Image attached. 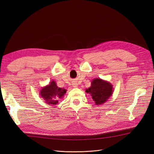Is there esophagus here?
<instances>
[{
  "instance_id": "obj_1",
  "label": "esophagus",
  "mask_w": 154,
  "mask_h": 154,
  "mask_svg": "<svg viewBox=\"0 0 154 154\" xmlns=\"http://www.w3.org/2000/svg\"><path fill=\"white\" fill-rule=\"evenodd\" d=\"M77 86H78V85H77V84H75V85H73V87H76Z\"/></svg>"
}]
</instances>
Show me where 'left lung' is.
<instances>
[{
	"instance_id": "obj_1",
	"label": "left lung",
	"mask_w": 154,
	"mask_h": 154,
	"mask_svg": "<svg viewBox=\"0 0 154 154\" xmlns=\"http://www.w3.org/2000/svg\"><path fill=\"white\" fill-rule=\"evenodd\" d=\"M113 86L109 82L101 78H94L91 82V86L85 92L89 94L96 105L103 104L113 93Z\"/></svg>"
}]
</instances>
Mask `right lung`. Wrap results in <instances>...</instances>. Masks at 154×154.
I'll use <instances>...</instances> for the list:
<instances>
[{
    "label": "right lung",
    "instance_id": "right-lung-1",
    "mask_svg": "<svg viewBox=\"0 0 154 154\" xmlns=\"http://www.w3.org/2000/svg\"><path fill=\"white\" fill-rule=\"evenodd\" d=\"M66 92L67 90L58 87L56 82L52 80L48 85L42 88L40 96L44 99L45 103L54 105L58 104L59 100L62 98Z\"/></svg>",
    "mask_w": 154,
    "mask_h": 154
}]
</instances>
